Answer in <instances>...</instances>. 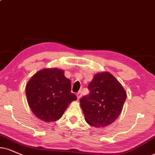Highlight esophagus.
Listing matches in <instances>:
<instances>
[{"label":"esophagus","instance_id":"34e87169","mask_svg":"<svg viewBox=\"0 0 155 155\" xmlns=\"http://www.w3.org/2000/svg\"><path fill=\"white\" fill-rule=\"evenodd\" d=\"M81 96H82V94H81V91H79L77 94H76V97H77V99H80V98L81 97Z\"/></svg>","mask_w":155,"mask_h":155}]
</instances>
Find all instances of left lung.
<instances>
[{
  "label": "left lung",
  "instance_id": "1",
  "mask_svg": "<svg viewBox=\"0 0 155 155\" xmlns=\"http://www.w3.org/2000/svg\"><path fill=\"white\" fill-rule=\"evenodd\" d=\"M90 93L80 99L84 119L91 126L105 127L119 116L127 98L121 84L109 72L95 74L88 85Z\"/></svg>",
  "mask_w": 155,
  "mask_h": 155
}]
</instances>
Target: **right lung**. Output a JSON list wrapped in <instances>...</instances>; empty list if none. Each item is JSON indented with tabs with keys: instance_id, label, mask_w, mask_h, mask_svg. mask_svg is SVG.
<instances>
[{
	"instance_id": "add662e5",
	"label": "right lung",
	"mask_w": 155,
	"mask_h": 155,
	"mask_svg": "<svg viewBox=\"0 0 155 155\" xmlns=\"http://www.w3.org/2000/svg\"><path fill=\"white\" fill-rule=\"evenodd\" d=\"M71 89V81L63 70L44 68L31 78L25 94L32 112L41 120L49 122L59 119L68 104L77 99Z\"/></svg>"
}]
</instances>
